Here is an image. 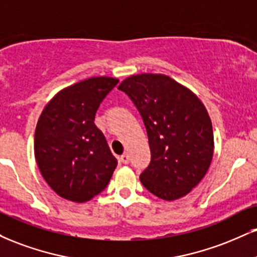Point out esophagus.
Masks as SVG:
<instances>
[{
    "label": "esophagus",
    "mask_w": 257,
    "mask_h": 257,
    "mask_svg": "<svg viewBox=\"0 0 257 257\" xmlns=\"http://www.w3.org/2000/svg\"><path fill=\"white\" fill-rule=\"evenodd\" d=\"M120 162H122V164H129V162H131V158H129L128 154H123V156H120Z\"/></svg>",
    "instance_id": "obj_1"
}]
</instances>
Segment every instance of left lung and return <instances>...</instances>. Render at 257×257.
Masks as SVG:
<instances>
[{
  "mask_svg": "<svg viewBox=\"0 0 257 257\" xmlns=\"http://www.w3.org/2000/svg\"><path fill=\"white\" fill-rule=\"evenodd\" d=\"M141 113L151 163L140 175L146 189L174 201L189 194L208 171L214 152L212 122L197 95L164 74L128 76L118 86Z\"/></svg>",
  "mask_w": 257,
  "mask_h": 257,
  "instance_id": "left-lung-1",
  "label": "left lung"
}]
</instances>
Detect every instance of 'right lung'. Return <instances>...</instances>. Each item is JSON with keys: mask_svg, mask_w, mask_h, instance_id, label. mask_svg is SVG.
Instances as JSON below:
<instances>
[{"mask_svg": "<svg viewBox=\"0 0 257 257\" xmlns=\"http://www.w3.org/2000/svg\"><path fill=\"white\" fill-rule=\"evenodd\" d=\"M118 83L93 76L61 89L37 122L35 157L43 178L58 196L86 202L101 193L117 166L94 116L106 94Z\"/></svg>", "mask_w": 257, "mask_h": 257, "instance_id": "obj_1", "label": "right lung"}]
</instances>
